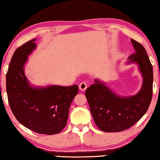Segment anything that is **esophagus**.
<instances>
[{
  "label": "esophagus",
  "mask_w": 160,
  "mask_h": 160,
  "mask_svg": "<svg viewBox=\"0 0 160 160\" xmlns=\"http://www.w3.org/2000/svg\"><path fill=\"white\" fill-rule=\"evenodd\" d=\"M78 87H79V89L81 91H85L86 90V89L87 88V84L86 82H82L80 83L79 84V86H78Z\"/></svg>",
  "instance_id": "34e87169"
}]
</instances>
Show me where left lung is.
Here are the masks:
<instances>
[{
	"label": "left lung",
	"instance_id": "left-lung-1",
	"mask_svg": "<svg viewBox=\"0 0 160 160\" xmlns=\"http://www.w3.org/2000/svg\"><path fill=\"white\" fill-rule=\"evenodd\" d=\"M131 42L135 52L129 56L127 64L135 63L138 67L143 78L138 92L132 96H121L97 78L85 92L94 121L103 132H121L130 128L145 114L152 101V63L143 46L133 39Z\"/></svg>",
	"mask_w": 160,
	"mask_h": 160
}]
</instances>
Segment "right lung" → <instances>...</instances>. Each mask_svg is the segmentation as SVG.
Here are the masks:
<instances>
[{
  "instance_id": "add662e5",
  "label": "right lung",
  "mask_w": 160,
  "mask_h": 160,
  "mask_svg": "<svg viewBox=\"0 0 160 160\" xmlns=\"http://www.w3.org/2000/svg\"><path fill=\"white\" fill-rule=\"evenodd\" d=\"M36 41L25 43L13 54L6 73L8 103L14 117L25 128L40 134H58L66 125L70 106L78 87L30 84L24 68L37 47Z\"/></svg>"
}]
</instances>
